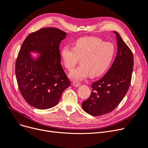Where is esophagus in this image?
Instances as JSON below:
<instances>
[{
	"instance_id": "34e87169",
	"label": "esophagus",
	"mask_w": 148,
	"mask_h": 148,
	"mask_svg": "<svg viewBox=\"0 0 148 148\" xmlns=\"http://www.w3.org/2000/svg\"><path fill=\"white\" fill-rule=\"evenodd\" d=\"M73 85L74 86H75V87H78V86H79L80 85V84L79 83H77V82H73Z\"/></svg>"
}]
</instances>
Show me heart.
<instances>
[{"instance_id":"1","label":"heart","mask_w":148,"mask_h":148,"mask_svg":"<svg viewBox=\"0 0 148 148\" xmlns=\"http://www.w3.org/2000/svg\"><path fill=\"white\" fill-rule=\"evenodd\" d=\"M115 48L110 42L95 37H84L77 40L73 48L66 46L61 50L64 66L72 71L80 59L81 65L69 74L74 80H82L90 75L96 77L103 74L112 62Z\"/></svg>"}]
</instances>
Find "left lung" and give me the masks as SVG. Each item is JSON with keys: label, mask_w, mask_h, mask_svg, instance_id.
Masks as SVG:
<instances>
[{"label": "left lung", "mask_w": 148, "mask_h": 148, "mask_svg": "<svg viewBox=\"0 0 148 148\" xmlns=\"http://www.w3.org/2000/svg\"><path fill=\"white\" fill-rule=\"evenodd\" d=\"M116 34L117 54L112 65L103 77L94 82L90 97L82 103L83 110L93 116H100L114 110L130 88L134 66L132 51Z\"/></svg>", "instance_id": "left-lung-1"}]
</instances>
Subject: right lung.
<instances>
[{"mask_svg": "<svg viewBox=\"0 0 148 148\" xmlns=\"http://www.w3.org/2000/svg\"><path fill=\"white\" fill-rule=\"evenodd\" d=\"M66 33L59 29L43 28L29 34L23 42L15 65L19 91L29 105L40 110L58 103L71 83L61 65L59 45ZM41 54L36 61L29 53Z\"/></svg>", "mask_w": 148, "mask_h": 148, "instance_id": "obj_1", "label": "right lung"}]
</instances>
